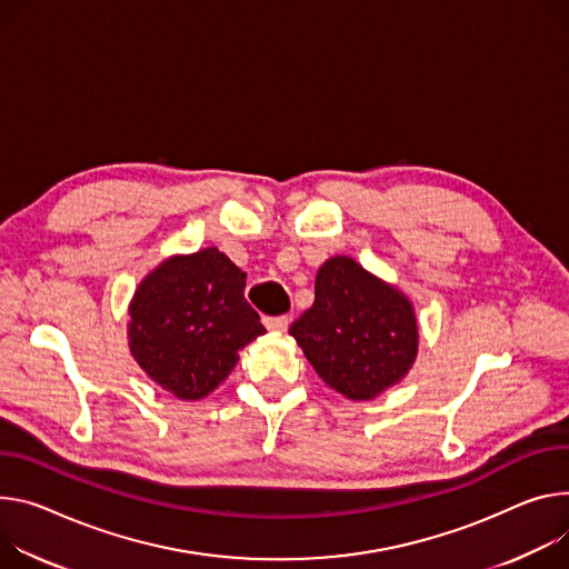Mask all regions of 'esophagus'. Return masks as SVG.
Masks as SVG:
<instances>
[{"instance_id":"1","label":"esophagus","mask_w":569,"mask_h":569,"mask_svg":"<svg viewBox=\"0 0 569 569\" xmlns=\"http://www.w3.org/2000/svg\"><path fill=\"white\" fill-rule=\"evenodd\" d=\"M263 325H266L268 331H272V333H283V331L288 329V325H290V318H288V316H274V318H266Z\"/></svg>"}]
</instances>
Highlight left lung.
Wrapping results in <instances>:
<instances>
[{
	"mask_svg": "<svg viewBox=\"0 0 569 569\" xmlns=\"http://www.w3.org/2000/svg\"><path fill=\"white\" fill-rule=\"evenodd\" d=\"M290 336L327 386L358 401L395 386L418 356L410 301L347 256L320 268L316 301Z\"/></svg>",
	"mask_w": 569,
	"mask_h": 569,
	"instance_id": "8db88e82",
	"label": "left lung"
}]
</instances>
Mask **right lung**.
<instances>
[{
    "label": "right lung",
    "instance_id": "add662e5",
    "mask_svg": "<svg viewBox=\"0 0 569 569\" xmlns=\"http://www.w3.org/2000/svg\"><path fill=\"white\" fill-rule=\"evenodd\" d=\"M247 274L216 247L177 256L138 286L129 306V347L138 366L179 399L213 392L238 351L263 336L244 299Z\"/></svg>",
    "mask_w": 569,
    "mask_h": 569
}]
</instances>
